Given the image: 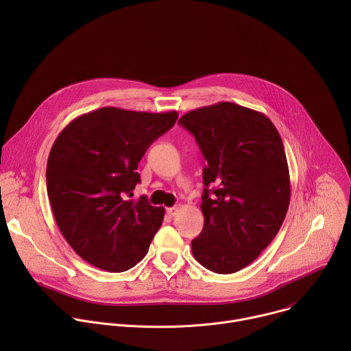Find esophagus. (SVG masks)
<instances>
[{"mask_svg": "<svg viewBox=\"0 0 351 351\" xmlns=\"http://www.w3.org/2000/svg\"><path fill=\"white\" fill-rule=\"evenodd\" d=\"M178 211H179V207H169V208H167V214H168V215H171V217L176 215V214H178Z\"/></svg>", "mask_w": 351, "mask_h": 351, "instance_id": "esophagus-1", "label": "esophagus"}]
</instances>
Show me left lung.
Instances as JSON below:
<instances>
[{"instance_id":"1","label":"left lung","mask_w":351,"mask_h":351,"mask_svg":"<svg viewBox=\"0 0 351 351\" xmlns=\"http://www.w3.org/2000/svg\"><path fill=\"white\" fill-rule=\"evenodd\" d=\"M179 125L194 136L207 161L204 228L191 241L193 256L215 274L237 272L269 245L289 208L280 134L264 114L226 101L190 111Z\"/></svg>"}]
</instances>
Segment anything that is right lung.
<instances>
[{"mask_svg": "<svg viewBox=\"0 0 351 351\" xmlns=\"http://www.w3.org/2000/svg\"><path fill=\"white\" fill-rule=\"evenodd\" d=\"M178 112L104 107L73 119L47 162V194L57 225L88 264L123 272L144 258L165 210L141 195L136 172L147 148L176 122Z\"/></svg>", "mask_w": 351, "mask_h": 351, "instance_id": "1", "label": "right lung"}]
</instances>
